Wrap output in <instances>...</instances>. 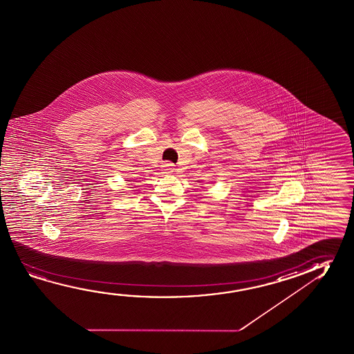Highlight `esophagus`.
I'll use <instances>...</instances> for the list:
<instances>
[{
  "label": "esophagus",
  "mask_w": 354,
  "mask_h": 354,
  "mask_svg": "<svg viewBox=\"0 0 354 354\" xmlns=\"http://www.w3.org/2000/svg\"><path fill=\"white\" fill-rule=\"evenodd\" d=\"M162 170L164 171V173H168V174H170V173H173L174 171V164H171V162H164L162 165Z\"/></svg>",
  "instance_id": "esophagus-1"
}]
</instances>
